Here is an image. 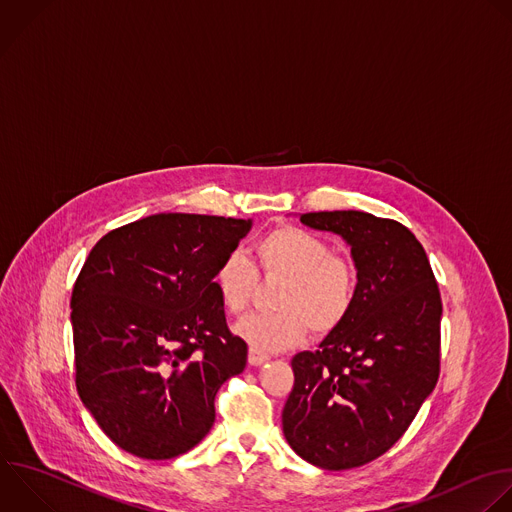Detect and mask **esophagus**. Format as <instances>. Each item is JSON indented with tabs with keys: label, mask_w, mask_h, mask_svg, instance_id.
I'll return each mask as SVG.
<instances>
[{
	"label": "esophagus",
	"mask_w": 512,
	"mask_h": 512,
	"mask_svg": "<svg viewBox=\"0 0 512 512\" xmlns=\"http://www.w3.org/2000/svg\"><path fill=\"white\" fill-rule=\"evenodd\" d=\"M269 360V356L267 354H261V352H257V350H249V364L251 366H261L263 362H267Z\"/></svg>",
	"instance_id": "obj_1"
}]
</instances>
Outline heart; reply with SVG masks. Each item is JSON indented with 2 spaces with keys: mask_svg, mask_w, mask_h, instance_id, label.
<instances>
[{
  "mask_svg": "<svg viewBox=\"0 0 512 512\" xmlns=\"http://www.w3.org/2000/svg\"><path fill=\"white\" fill-rule=\"evenodd\" d=\"M267 279H281L271 313H253L235 325V333L257 352H279L303 342L307 329L323 337L342 325L358 299L360 273L354 259L331 251L329 243L299 227L267 231L253 247ZM223 307L241 315L255 293L257 271L241 253L223 257L215 271Z\"/></svg>",
  "mask_w": 512,
  "mask_h": 512,
  "instance_id": "b5f03b06",
  "label": "heart"
}]
</instances>
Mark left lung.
Listing matches in <instances>:
<instances>
[{
  "instance_id": "left-lung-1",
  "label": "left lung",
  "mask_w": 512,
  "mask_h": 512,
  "mask_svg": "<svg viewBox=\"0 0 512 512\" xmlns=\"http://www.w3.org/2000/svg\"><path fill=\"white\" fill-rule=\"evenodd\" d=\"M299 221L352 245L360 289L319 350L291 360L283 434L319 468H358L402 438L438 382L440 289L424 247L394 219L319 211Z\"/></svg>"
}]
</instances>
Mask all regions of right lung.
I'll use <instances>...</instances> for the list:
<instances>
[{
    "label": "right lung",
    "instance_id": "right-lung-1",
    "mask_svg": "<svg viewBox=\"0 0 512 512\" xmlns=\"http://www.w3.org/2000/svg\"><path fill=\"white\" fill-rule=\"evenodd\" d=\"M251 221L160 213L106 233L72 289L76 390L122 450L168 460L215 422L223 382L245 370L215 271Z\"/></svg>",
    "mask_w": 512,
    "mask_h": 512
}]
</instances>
